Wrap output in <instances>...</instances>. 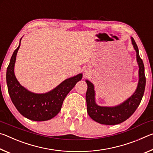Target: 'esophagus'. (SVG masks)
<instances>
[{"label": "esophagus", "instance_id": "34e87169", "mask_svg": "<svg viewBox=\"0 0 153 153\" xmlns=\"http://www.w3.org/2000/svg\"><path fill=\"white\" fill-rule=\"evenodd\" d=\"M86 71H87V70H86Z\"/></svg>", "mask_w": 153, "mask_h": 153}]
</instances>
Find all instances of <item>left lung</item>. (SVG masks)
I'll return each mask as SVG.
<instances>
[{"mask_svg":"<svg viewBox=\"0 0 153 153\" xmlns=\"http://www.w3.org/2000/svg\"><path fill=\"white\" fill-rule=\"evenodd\" d=\"M131 44L136 52V61L138 65L139 79L135 92L125 101L114 107H103L97 104L95 100L94 86L88 79L86 80L88 89L86 94L87 112L90 118L100 124L117 125L123 122L135 112L144 95L146 77L143 61L139 55V51L135 40L131 37Z\"/></svg>","mask_w":153,"mask_h":153,"instance_id":"1","label":"left lung"}]
</instances>
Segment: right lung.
Wrapping results in <instances>:
<instances>
[{
	"instance_id": "1",
	"label": "right lung",
	"mask_w": 153,
	"mask_h": 153,
	"mask_svg": "<svg viewBox=\"0 0 153 153\" xmlns=\"http://www.w3.org/2000/svg\"><path fill=\"white\" fill-rule=\"evenodd\" d=\"M19 45L15 49L7 69L6 79L8 92L17 111L25 117L36 121L51 120L61 111L63 100L77 82L82 74L65 79L51 91L42 94L33 93L22 86L15 76L14 67Z\"/></svg>"
}]
</instances>
